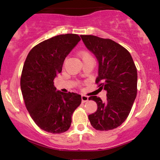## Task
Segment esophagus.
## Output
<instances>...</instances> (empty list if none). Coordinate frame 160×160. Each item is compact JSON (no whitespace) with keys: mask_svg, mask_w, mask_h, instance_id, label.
I'll return each mask as SVG.
<instances>
[{"mask_svg":"<svg viewBox=\"0 0 160 160\" xmlns=\"http://www.w3.org/2000/svg\"><path fill=\"white\" fill-rule=\"evenodd\" d=\"M81 99H82V102H86L88 101V97L86 95H82L81 96Z\"/></svg>","mask_w":160,"mask_h":160,"instance_id":"1","label":"esophagus"}]
</instances>
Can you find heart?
<instances>
[{
    "label": "heart",
    "instance_id": "b5f03b06",
    "mask_svg": "<svg viewBox=\"0 0 160 160\" xmlns=\"http://www.w3.org/2000/svg\"><path fill=\"white\" fill-rule=\"evenodd\" d=\"M79 55H80V57L81 58L82 60H83V59L87 58H91V55L90 53L88 52H86V51L80 52V53H79Z\"/></svg>",
    "mask_w": 160,
    "mask_h": 160
}]
</instances>
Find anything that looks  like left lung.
Here are the masks:
<instances>
[{"label": "left lung", "instance_id": "8db88e82", "mask_svg": "<svg viewBox=\"0 0 160 160\" xmlns=\"http://www.w3.org/2000/svg\"><path fill=\"white\" fill-rule=\"evenodd\" d=\"M83 43L97 59L96 83L107 91V100L97 96L88 98L97 104V110L88 115L91 124L97 130L116 129L124 122L137 96L138 72L129 51L109 39L81 35Z\"/></svg>", "mask_w": 160, "mask_h": 160}]
</instances>
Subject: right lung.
<instances>
[{"mask_svg": "<svg viewBox=\"0 0 160 160\" xmlns=\"http://www.w3.org/2000/svg\"><path fill=\"white\" fill-rule=\"evenodd\" d=\"M80 41L77 34L55 36L32 48L25 59L20 79L25 106L37 126L48 132L67 131L72 114L81 103L80 94L57 91L53 82Z\"/></svg>", "mask_w": 160, "mask_h": 160, "instance_id": "right-lung-1", "label": "right lung"}]
</instances>
